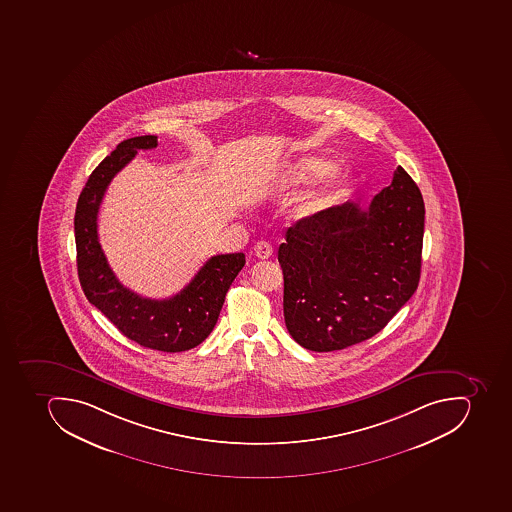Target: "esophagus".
<instances>
[{"label": "esophagus", "instance_id": "1", "mask_svg": "<svg viewBox=\"0 0 512 512\" xmlns=\"http://www.w3.org/2000/svg\"><path fill=\"white\" fill-rule=\"evenodd\" d=\"M273 252V246H271L269 243H266V241H260V243L255 244L254 254L255 257L260 258V260H266V258L271 257Z\"/></svg>", "mask_w": 512, "mask_h": 512}]
</instances>
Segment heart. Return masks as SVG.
<instances>
[{
  "mask_svg": "<svg viewBox=\"0 0 512 512\" xmlns=\"http://www.w3.org/2000/svg\"><path fill=\"white\" fill-rule=\"evenodd\" d=\"M320 177L323 179L317 190L301 203V216L316 214L320 209L327 208L328 204L341 198L352 184V176L349 171L335 168V163L331 162L330 158L319 155L298 158L287 168L285 181L292 185L311 184L319 181Z\"/></svg>",
  "mask_w": 512,
  "mask_h": 512,
  "instance_id": "1",
  "label": "heart"
}]
</instances>
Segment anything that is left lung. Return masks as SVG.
<instances>
[{"instance_id": "obj_1", "label": "left lung", "mask_w": 512, "mask_h": 512, "mask_svg": "<svg viewBox=\"0 0 512 512\" xmlns=\"http://www.w3.org/2000/svg\"><path fill=\"white\" fill-rule=\"evenodd\" d=\"M422 193L398 166L368 208L355 201L304 217L285 233V327L304 349L373 338L414 295L422 268Z\"/></svg>"}]
</instances>
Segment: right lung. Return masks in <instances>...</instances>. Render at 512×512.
<instances>
[{"mask_svg": "<svg viewBox=\"0 0 512 512\" xmlns=\"http://www.w3.org/2000/svg\"><path fill=\"white\" fill-rule=\"evenodd\" d=\"M157 146V136L125 139L90 174L74 216L77 274L87 300L123 336L147 349L184 352L211 335L225 295L246 265V257L241 252L214 255L187 287L168 300L144 298L117 281L98 243V209L112 177L133 160L139 149Z\"/></svg>", "mask_w": 512, "mask_h": 512, "instance_id": "add662e5", "label": "right lung"}]
</instances>
